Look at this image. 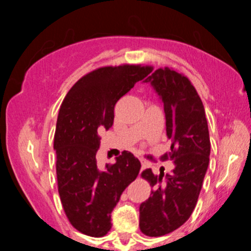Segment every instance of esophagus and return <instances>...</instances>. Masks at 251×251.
Listing matches in <instances>:
<instances>
[{
  "instance_id": "esophagus-1",
  "label": "esophagus",
  "mask_w": 251,
  "mask_h": 251,
  "mask_svg": "<svg viewBox=\"0 0 251 251\" xmlns=\"http://www.w3.org/2000/svg\"><path fill=\"white\" fill-rule=\"evenodd\" d=\"M147 163H144V161H141V169L142 170H144V169H147Z\"/></svg>"
}]
</instances>
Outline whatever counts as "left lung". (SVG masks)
<instances>
[{"instance_id": "1", "label": "left lung", "mask_w": 251, "mask_h": 251, "mask_svg": "<svg viewBox=\"0 0 251 251\" xmlns=\"http://www.w3.org/2000/svg\"><path fill=\"white\" fill-rule=\"evenodd\" d=\"M143 82L151 83L164 105L166 135L174 160L170 174L159 176L151 169L142 173L153 187L140 206V228L149 237H160L181 227L193 212L210 156V137L205 109L191 81L173 69H158Z\"/></svg>"}]
</instances>
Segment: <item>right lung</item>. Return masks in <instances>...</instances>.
I'll return each mask as SVG.
<instances>
[{
    "label": "right lung",
    "mask_w": 251,
    "mask_h": 251,
    "mask_svg": "<svg viewBox=\"0 0 251 251\" xmlns=\"http://www.w3.org/2000/svg\"><path fill=\"white\" fill-rule=\"evenodd\" d=\"M151 72V67L119 65L93 70L70 88L57 119L58 192L65 215L81 233L103 237L111 228V211L141 163L124 151L116 163L97 168L100 132L111 127L116 102Z\"/></svg>",
    "instance_id": "add662e5"
}]
</instances>
